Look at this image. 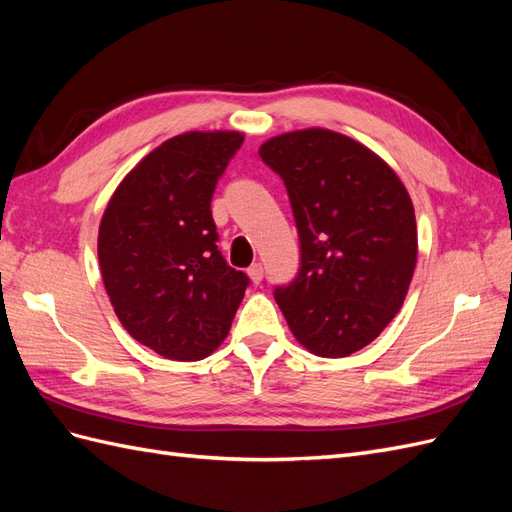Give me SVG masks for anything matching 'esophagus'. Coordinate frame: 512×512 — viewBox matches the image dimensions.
Segmentation results:
<instances>
[{
	"instance_id": "esophagus-1",
	"label": "esophagus",
	"mask_w": 512,
	"mask_h": 512,
	"mask_svg": "<svg viewBox=\"0 0 512 512\" xmlns=\"http://www.w3.org/2000/svg\"><path fill=\"white\" fill-rule=\"evenodd\" d=\"M247 275L252 277L254 284H260L262 277H265V267H262V262H254V265L247 269Z\"/></svg>"
}]
</instances>
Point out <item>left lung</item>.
Here are the masks:
<instances>
[{
	"label": "left lung",
	"mask_w": 512,
	"mask_h": 512,
	"mask_svg": "<svg viewBox=\"0 0 512 512\" xmlns=\"http://www.w3.org/2000/svg\"><path fill=\"white\" fill-rule=\"evenodd\" d=\"M258 156L282 177L299 232V273L273 290L290 331L329 359L365 348L399 312L416 265L404 183L331 130L275 136Z\"/></svg>",
	"instance_id": "8db88e82"
}]
</instances>
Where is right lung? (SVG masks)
<instances>
[{
    "instance_id": "right-lung-1",
    "label": "right lung",
    "mask_w": 512,
    "mask_h": 512,
    "mask_svg": "<svg viewBox=\"0 0 512 512\" xmlns=\"http://www.w3.org/2000/svg\"><path fill=\"white\" fill-rule=\"evenodd\" d=\"M243 145L239 132H188L121 181L98 235L104 288L126 331L173 361L218 348L250 277L218 250L211 198Z\"/></svg>"
}]
</instances>
